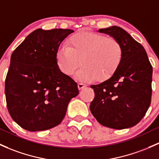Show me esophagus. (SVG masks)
I'll list each match as a JSON object with an SVG mask.
<instances>
[{
	"label": "esophagus",
	"instance_id": "esophagus-1",
	"mask_svg": "<svg viewBox=\"0 0 159 159\" xmlns=\"http://www.w3.org/2000/svg\"><path fill=\"white\" fill-rule=\"evenodd\" d=\"M86 86H87V85L84 84V83H78V88H79L80 90L83 89V88H85V87H86Z\"/></svg>",
	"mask_w": 159,
	"mask_h": 159
}]
</instances>
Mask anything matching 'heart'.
<instances>
[{
    "mask_svg": "<svg viewBox=\"0 0 159 159\" xmlns=\"http://www.w3.org/2000/svg\"><path fill=\"white\" fill-rule=\"evenodd\" d=\"M124 59V48L117 39L92 32L71 35L56 56L60 70L67 76L76 72L80 80L105 81L117 71Z\"/></svg>",
    "mask_w": 159,
    "mask_h": 159,
    "instance_id": "heart-1",
    "label": "heart"
}]
</instances>
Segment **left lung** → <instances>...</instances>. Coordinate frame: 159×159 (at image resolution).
Listing matches in <instances>:
<instances>
[{"label":"left lung","instance_id":"1","mask_svg":"<svg viewBox=\"0 0 159 159\" xmlns=\"http://www.w3.org/2000/svg\"><path fill=\"white\" fill-rule=\"evenodd\" d=\"M98 32L120 42L124 59L110 79L91 86L95 98L90 111L105 127L116 129L132 127L143 119L151 104L152 66L144 48L122 28L114 25Z\"/></svg>","mask_w":159,"mask_h":159}]
</instances>
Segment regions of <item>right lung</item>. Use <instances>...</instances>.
I'll return each mask as SVG.
<instances>
[{"label":"right lung","mask_w":159,"mask_h":159,"mask_svg":"<svg viewBox=\"0 0 159 159\" xmlns=\"http://www.w3.org/2000/svg\"><path fill=\"white\" fill-rule=\"evenodd\" d=\"M72 30L38 29L13 51L5 80L7 107L13 120L28 131L46 130L65 117L77 83L60 70L56 56Z\"/></svg>","instance_id":"right-lung-1"}]
</instances>
